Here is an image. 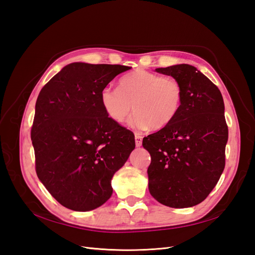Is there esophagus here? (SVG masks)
<instances>
[{"mask_svg":"<svg viewBox=\"0 0 255 255\" xmlns=\"http://www.w3.org/2000/svg\"><path fill=\"white\" fill-rule=\"evenodd\" d=\"M135 143L136 146H140L142 143V136L139 134H135Z\"/></svg>","mask_w":255,"mask_h":255,"instance_id":"obj_1","label":"esophagus"}]
</instances>
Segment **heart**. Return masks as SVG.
Masks as SVG:
<instances>
[{
	"label": "heart",
	"instance_id": "obj_1",
	"mask_svg": "<svg viewBox=\"0 0 255 255\" xmlns=\"http://www.w3.org/2000/svg\"><path fill=\"white\" fill-rule=\"evenodd\" d=\"M182 97L179 82L143 70L127 74L119 88L106 86L100 94L106 115L117 123L125 121L134 107L129 125L139 130L168 127L180 111Z\"/></svg>",
	"mask_w": 255,
	"mask_h": 255
}]
</instances>
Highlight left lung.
<instances>
[{
    "label": "left lung",
    "instance_id": "obj_1",
    "mask_svg": "<svg viewBox=\"0 0 255 255\" xmlns=\"http://www.w3.org/2000/svg\"><path fill=\"white\" fill-rule=\"evenodd\" d=\"M155 71L179 82L183 97L170 125L142 140L151 155L150 194L169 207L195 206L210 195L226 166L225 103L218 87L194 66Z\"/></svg>",
    "mask_w": 255,
    "mask_h": 255
}]
</instances>
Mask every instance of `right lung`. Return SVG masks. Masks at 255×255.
Returning <instances> with one entry per match:
<instances>
[{
	"instance_id": "obj_1",
	"label": "right lung",
	"mask_w": 255,
	"mask_h": 255,
	"mask_svg": "<svg viewBox=\"0 0 255 255\" xmlns=\"http://www.w3.org/2000/svg\"><path fill=\"white\" fill-rule=\"evenodd\" d=\"M121 65L73 63L38 96L30 138L38 179L61 205L87 212L113 194L115 172L135 149L133 132L106 115L100 94Z\"/></svg>"
}]
</instances>
